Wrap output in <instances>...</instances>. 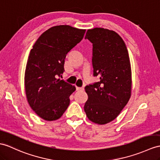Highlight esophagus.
<instances>
[{
  "label": "esophagus",
  "instance_id": "1",
  "mask_svg": "<svg viewBox=\"0 0 160 160\" xmlns=\"http://www.w3.org/2000/svg\"><path fill=\"white\" fill-rule=\"evenodd\" d=\"M76 89H77V90H80V91H83L84 90V88H79V87H76Z\"/></svg>",
  "mask_w": 160,
  "mask_h": 160
}]
</instances>
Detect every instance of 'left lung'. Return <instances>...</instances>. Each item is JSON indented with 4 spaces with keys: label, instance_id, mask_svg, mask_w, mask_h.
<instances>
[{
    "label": "left lung",
    "instance_id": "8db88e82",
    "mask_svg": "<svg viewBox=\"0 0 160 160\" xmlns=\"http://www.w3.org/2000/svg\"><path fill=\"white\" fill-rule=\"evenodd\" d=\"M85 38L93 44V75L100 80L85 88L88 99L84 110L92 122L104 125L114 120L130 98V57L122 38L113 30L89 29Z\"/></svg>",
    "mask_w": 160,
    "mask_h": 160
}]
</instances>
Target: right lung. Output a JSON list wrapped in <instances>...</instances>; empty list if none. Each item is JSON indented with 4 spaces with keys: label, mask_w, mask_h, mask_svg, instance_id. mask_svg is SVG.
I'll use <instances>...</instances> for the list:
<instances>
[{
    "label": "right lung",
    "mask_w": 160,
    "mask_h": 160,
    "mask_svg": "<svg viewBox=\"0 0 160 160\" xmlns=\"http://www.w3.org/2000/svg\"><path fill=\"white\" fill-rule=\"evenodd\" d=\"M85 29L68 25L52 27L42 33L30 50L27 61L24 85L31 108L41 118H60L70 104L74 85L58 79L63 73L68 52L83 39Z\"/></svg>",
    "instance_id": "obj_1"
}]
</instances>
